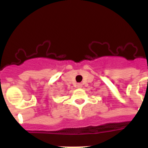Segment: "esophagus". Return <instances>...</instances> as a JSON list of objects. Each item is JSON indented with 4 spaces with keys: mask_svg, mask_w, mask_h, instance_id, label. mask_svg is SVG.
Here are the masks:
<instances>
[{
    "mask_svg": "<svg viewBox=\"0 0 148 148\" xmlns=\"http://www.w3.org/2000/svg\"><path fill=\"white\" fill-rule=\"evenodd\" d=\"M77 87H78V88H81L82 86V84H80V83H79V84H77Z\"/></svg>",
    "mask_w": 148,
    "mask_h": 148,
    "instance_id": "esophagus-1",
    "label": "esophagus"
}]
</instances>
